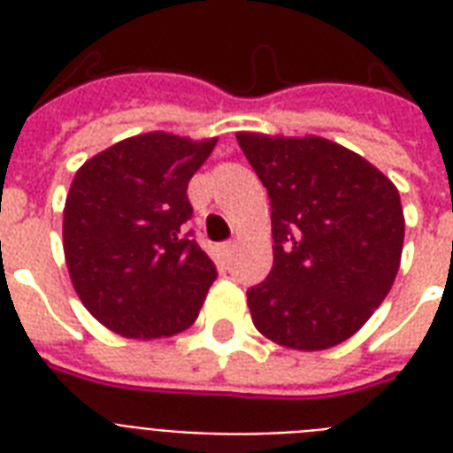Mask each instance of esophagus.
Wrapping results in <instances>:
<instances>
[{
    "mask_svg": "<svg viewBox=\"0 0 453 453\" xmlns=\"http://www.w3.org/2000/svg\"><path fill=\"white\" fill-rule=\"evenodd\" d=\"M220 254L226 256H233L234 254V242H226V244H220Z\"/></svg>",
    "mask_w": 453,
    "mask_h": 453,
    "instance_id": "34e87169",
    "label": "esophagus"
}]
</instances>
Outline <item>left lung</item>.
Returning a JSON list of instances; mask_svg holds the SVG:
<instances>
[{
  "label": "left lung",
  "mask_w": 453,
  "mask_h": 453,
  "mask_svg": "<svg viewBox=\"0 0 453 453\" xmlns=\"http://www.w3.org/2000/svg\"><path fill=\"white\" fill-rule=\"evenodd\" d=\"M268 188L273 270L247 291L254 326L294 350L343 343L373 315L400 270V192L357 152L326 138L240 131Z\"/></svg>",
  "instance_id": "1"
}]
</instances>
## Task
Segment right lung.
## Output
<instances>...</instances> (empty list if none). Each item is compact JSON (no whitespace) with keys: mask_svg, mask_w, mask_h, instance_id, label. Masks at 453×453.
Segmentation results:
<instances>
[{"mask_svg":"<svg viewBox=\"0 0 453 453\" xmlns=\"http://www.w3.org/2000/svg\"><path fill=\"white\" fill-rule=\"evenodd\" d=\"M213 145L152 131L74 173L63 211L70 280L84 308L119 336H173L197 319L216 265L185 233L188 183Z\"/></svg>","mask_w":453,"mask_h":453,"instance_id":"obj_1","label":"right lung"}]
</instances>
